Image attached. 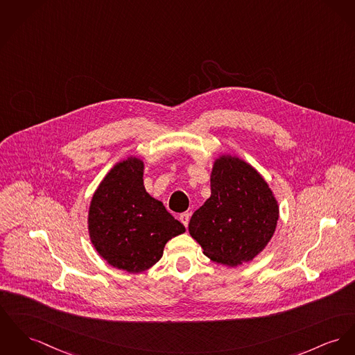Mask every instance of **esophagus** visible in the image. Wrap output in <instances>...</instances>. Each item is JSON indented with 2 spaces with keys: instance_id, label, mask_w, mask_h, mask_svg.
Returning a JSON list of instances; mask_svg holds the SVG:
<instances>
[{
  "instance_id": "34e87169",
  "label": "esophagus",
  "mask_w": 355,
  "mask_h": 355,
  "mask_svg": "<svg viewBox=\"0 0 355 355\" xmlns=\"http://www.w3.org/2000/svg\"><path fill=\"white\" fill-rule=\"evenodd\" d=\"M189 216H191L189 213H182L180 214V216H179V218H180V220H182V223H183L186 227L189 226Z\"/></svg>"
}]
</instances>
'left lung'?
Masks as SVG:
<instances>
[{
    "label": "left lung",
    "instance_id": "8db88e82",
    "mask_svg": "<svg viewBox=\"0 0 355 355\" xmlns=\"http://www.w3.org/2000/svg\"><path fill=\"white\" fill-rule=\"evenodd\" d=\"M279 220L277 202L260 173L232 156L211 172V196L192 214L189 234L211 260L236 266L268 245Z\"/></svg>",
    "mask_w": 355,
    "mask_h": 355
}]
</instances>
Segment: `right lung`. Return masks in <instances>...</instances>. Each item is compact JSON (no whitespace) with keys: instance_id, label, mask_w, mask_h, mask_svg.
I'll return each instance as SVG.
<instances>
[{"instance_id":"right-lung-1","label":"right lung","mask_w":355,"mask_h":355,"mask_svg":"<svg viewBox=\"0 0 355 355\" xmlns=\"http://www.w3.org/2000/svg\"><path fill=\"white\" fill-rule=\"evenodd\" d=\"M142 171L144 163L136 157L114 166L95 191L89 211L96 252L112 266L130 273L150 268L162 259L166 242L186 232L145 191Z\"/></svg>"}]
</instances>
